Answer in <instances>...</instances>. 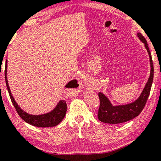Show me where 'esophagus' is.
<instances>
[{
	"mask_svg": "<svg viewBox=\"0 0 161 161\" xmlns=\"http://www.w3.org/2000/svg\"><path fill=\"white\" fill-rule=\"evenodd\" d=\"M78 83L80 85H81V81H78Z\"/></svg>",
	"mask_w": 161,
	"mask_h": 161,
	"instance_id": "34e87169",
	"label": "esophagus"
}]
</instances>
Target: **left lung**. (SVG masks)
<instances>
[{"instance_id": "obj_1", "label": "left lung", "mask_w": 161, "mask_h": 161, "mask_svg": "<svg viewBox=\"0 0 161 161\" xmlns=\"http://www.w3.org/2000/svg\"><path fill=\"white\" fill-rule=\"evenodd\" d=\"M137 36L141 41L145 44V46L147 50L148 54H149L151 67L150 77L148 79L147 82L140 97L137 100L131 103L114 106L106 96L101 92L98 93V97L100 99V107L98 109L97 117L98 119L103 123L111 124H121L130 121V120L135 118L140 115L145 108L146 102H147V98L150 95L153 81V75H154V67H153L152 56H151L147 40H145V38L140 32L137 33Z\"/></svg>"}]
</instances>
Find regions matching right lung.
Listing matches in <instances>:
<instances>
[{
  "label": "right lung",
  "instance_id": "add662e5",
  "mask_svg": "<svg viewBox=\"0 0 161 161\" xmlns=\"http://www.w3.org/2000/svg\"><path fill=\"white\" fill-rule=\"evenodd\" d=\"M5 79H6V87L7 89H8L9 96H10L12 103H13L14 108H15L16 112L18 113L19 116L27 123L37 127H52L58 125L64 119L67 110V105L65 100H60L58 103L56 105V107L51 112L42 115H38V116L28 114L20 108V107L19 106L15 100H14L13 96L11 95L10 88H9L8 84V80H7V60L6 61V66H5ZM72 81H73L69 82L66 87H74V86L72 85V84H70Z\"/></svg>",
  "mask_w": 161,
  "mask_h": 161
}]
</instances>
